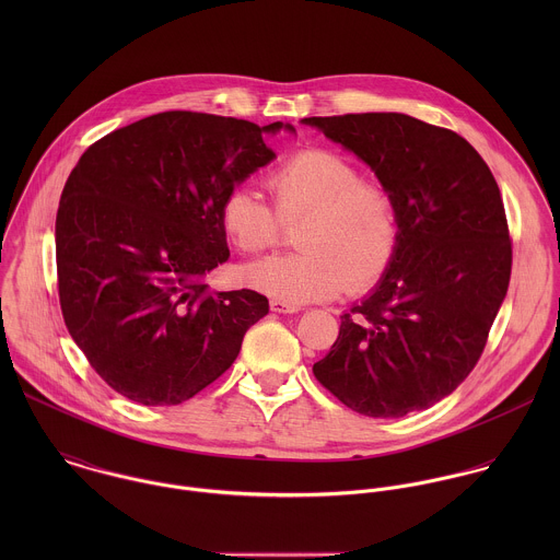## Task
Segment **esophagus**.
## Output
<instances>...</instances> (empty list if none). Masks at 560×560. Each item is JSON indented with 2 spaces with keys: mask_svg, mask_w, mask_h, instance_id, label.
<instances>
[{
  "mask_svg": "<svg viewBox=\"0 0 560 560\" xmlns=\"http://www.w3.org/2000/svg\"><path fill=\"white\" fill-rule=\"evenodd\" d=\"M269 306H271V311H273V313H278V315H293V313H298V311H300V306L289 304V302H280V300H271V302H269Z\"/></svg>",
  "mask_w": 560,
  "mask_h": 560,
  "instance_id": "34e87169",
  "label": "esophagus"
}]
</instances>
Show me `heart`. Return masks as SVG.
Here are the masks:
<instances>
[{
  "label": "heart",
  "instance_id": "b5f03b06",
  "mask_svg": "<svg viewBox=\"0 0 560 560\" xmlns=\"http://www.w3.org/2000/svg\"><path fill=\"white\" fill-rule=\"evenodd\" d=\"M267 187L273 207L245 187L226 194V237L243 254H262L280 245L284 226L302 222L295 235L300 252L247 265V287L280 302L308 304L331 300L345 289L360 293L384 276L399 241L388 187L362 178L358 165L325 149L282 161L269 172Z\"/></svg>",
  "mask_w": 560,
  "mask_h": 560
}]
</instances>
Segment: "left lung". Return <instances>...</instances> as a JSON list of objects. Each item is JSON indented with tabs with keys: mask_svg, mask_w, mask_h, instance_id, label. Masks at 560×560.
I'll return each mask as SVG.
<instances>
[{
	"mask_svg": "<svg viewBox=\"0 0 560 560\" xmlns=\"http://www.w3.org/2000/svg\"><path fill=\"white\" fill-rule=\"evenodd\" d=\"M302 122L369 163L399 220L390 267L340 317L313 373L364 416L427 409L472 373L509 289L513 249L498 183L462 136L405 114Z\"/></svg>",
	"mask_w": 560,
	"mask_h": 560,
	"instance_id": "1",
	"label": "left lung"
}]
</instances>
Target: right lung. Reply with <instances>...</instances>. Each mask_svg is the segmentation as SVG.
Segmentation results:
<instances>
[{"label":"right lung","instance_id":"right-lung-1","mask_svg":"<svg viewBox=\"0 0 560 560\" xmlns=\"http://www.w3.org/2000/svg\"><path fill=\"white\" fill-rule=\"evenodd\" d=\"M258 127L161 112L96 140L73 167L56 218L62 317L118 395L178 405L226 373L265 295L209 291L229 260L222 202L273 160ZM284 129L293 131L291 125Z\"/></svg>","mask_w":560,"mask_h":560}]
</instances>
